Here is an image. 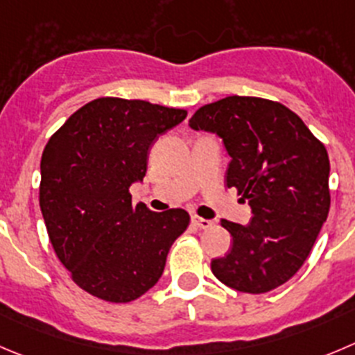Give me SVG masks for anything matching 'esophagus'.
Instances as JSON below:
<instances>
[{"instance_id": "esophagus-1", "label": "esophagus", "mask_w": 355, "mask_h": 355, "mask_svg": "<svg viewBox=\"0 0 355 355\" xmlns=\"http://www.w3.org/2000/svg\"><path fill=\"white\" fill-rule=\"evenodd\" d=\"M191 221H193L195 226H198V228H202V230H207V228H211L214 223L211 221V219H205V218H200V216H193L191 218Z\"/></svg>"}]
</instances>
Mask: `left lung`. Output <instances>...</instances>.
<instances>
[{
  "label": "left lung",
  "instance_id": "obj_1",
  "mask_svg": "<svg viewBox=\"0 0 355 355\" xmlns=\"http://www.w3.org/2000/svg\"><path fill=\"white\" fill-rule=\"evenodd\" d=\"M190 127L218 134L232 157L226 187L248 200V225L223 219L234 244L211 261L218 281L261 295L288 282L305 263L326 221L329 158L324 144L284 104L230 96L205 104Z\"/></svg>",
  "mask_w": 355,
  "mask_h": 355
}]
</instances>
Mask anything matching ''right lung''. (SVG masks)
I'll use <instances>...</instances> for the list:
<instances>
[{
  "label": "right lung",
  "instance_id": "right-lung-1",
  "mask_svg": "<svg viewBox=\"0 0 355 355\" xmlns=\"http://www.w3.org/2000/svg\"><path fill=\"white\" fill-rule=\"evenodd\" d=\"M187 110L99 97L74 111L42 155L40 207L57 258L83 291L129 303L153 288L168 249L190 225L184 209L132 204L148 150Z\"/></svg>",
  "mask_w": 355,
  "mask_h": 355
}]
</instances>
